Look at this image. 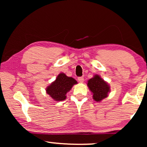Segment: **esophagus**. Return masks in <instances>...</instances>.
Instances as JSON below:
<instances>
[{
	"instance_id": "obj_1",
	"label": "esophagus",
	"mask_w": 147,
	"mask_h": 147,
	"mask_svg": "<svg viewBox=\"0 0 147 147\" xmlns=\"http://www.w3.org/2000/svg\"><path fill=\"white\" fill-rule=\"evenodd\" d=\"M78 80V81L80 82V83H83L84 81V77H79Z\"/></svg>"
}]
</instances>
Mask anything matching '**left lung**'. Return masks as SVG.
Segmentation results:
<instances>
[{"instance_id":"left-lung-1","label":"left lung","mask_w":147,"mask_h":147,"mask_svg":"<svg viewBox=\"0 0 147 147\" xmlns=\"http://www.w3.org/2000/svg\"><path fill=\"white\" fill-rule=\"evenodd\" d=\"M88 86L93 94V99L96 102H100L107 97L110 91L108 84L98 75L88 80Z\"/></svg>"}]
</instances>
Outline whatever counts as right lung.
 Listing matches in <instances>:
<instances>
[{"label":"right lung","instance_id":"1","mask_svg":"<svg viewBox=\"0 0 147 147\" xmlns=\"http://www.w3.org/2000/svg\"><path fill=\"white\" fill-rule=\"evenodd\" d=\"M77 83V81L73 78L67 77L65 74L61 73L57 76L55 81L46 88V92L55 101H61L65 99L67 92Z\"/></svg>","mask_w":147,"mask_h":147}]
</instances>
